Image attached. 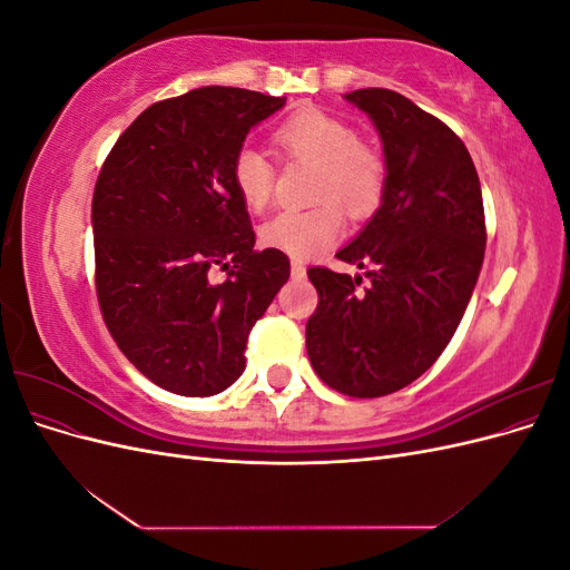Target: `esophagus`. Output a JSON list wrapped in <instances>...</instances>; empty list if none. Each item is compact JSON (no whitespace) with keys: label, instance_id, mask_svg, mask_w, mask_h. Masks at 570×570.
<instances>
[{"label":"esophagus","instance_id":"1","mask_svg":"<svg viewBox=\"0 0 570 570\" xmlns=\"http://www.w3.org/2000/svg\"><path fill=\"white\" fill-rule=\"evenodd\" d=\"M289 271H292V278H297V281L306 278V268H304V264H302V262H297V258H292Z\"/></svg>","mask_w":570,"mask_h":570}]
</instances>
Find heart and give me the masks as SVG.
<instances>
[{"mask_svg":"<svg viewBox=\"0 0 570 570\" xmlns=\"http://www.w3.org/2000/svg\"><path fill=\"white\" fill-rule=\"evenodd\" d=\"M275 142L289 159L318 164L314 209H285L262 228V243L292 258L316 256L340 243L344 209L354 216L373 212L383 197L385 161L356 130L323 111H302L275 130ZM235 189L252 212L268 206L275 187V166L262 149H237L230 166Z\"/></svg>","mask_w":570,"mask_h":570,"instance_id":"heart-1","label":"heart"}]
</instances>
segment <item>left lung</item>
I'll list each match as a JSON object with an SVG mask.
<instances>
[{
    "instance_id": "left-lung-1",
    "label": "left lung",
    "mask_w": 570,
    "mask_h": 570,
    "mask_svg": "<svg viewBox=\"0 0 570 570\" xmlns=\"http://www.w3.org/2000/svg\"><path fill=\"white\" fill-rule=\"evenodd\" d=\"M381 135V206L340 262L364 275L308 268L318 306L306 352L325 385L383 396L416 381L454 337L485 258V209L465 145L400 92L344 95ZM366 277V288L357 285Z\"/></svg>"
}]
</instances>
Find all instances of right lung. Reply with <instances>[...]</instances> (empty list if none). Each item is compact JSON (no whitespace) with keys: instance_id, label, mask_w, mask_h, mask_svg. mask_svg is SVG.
<instances>
[{"instance_id":"obj_1","label":"right lung","mask_w":570,"mask_h":570,"mask_svg":"<svg viewBox=\"0 0 570 570\" xmlns=\"http://www.w3.org/2000/svg\"><path fill=\"white\" fill-rule=\"evenodd\" d=\"M285 97L209 85L137 116L92 197L97 299L118 350L154 385L212 396L245 371L252 325L289 278V258L254 249L230 166ZM218 265L229 278L214 284Z\"/></svg>"}]
</instances>
